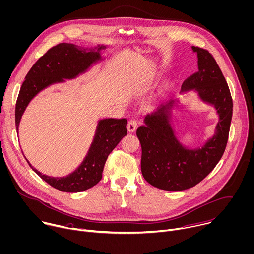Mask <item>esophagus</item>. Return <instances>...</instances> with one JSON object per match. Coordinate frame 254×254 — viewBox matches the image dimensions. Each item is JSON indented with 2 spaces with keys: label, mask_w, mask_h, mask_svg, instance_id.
Segmentation results:
<instances>
[{
  "label": "esophagus",
  "mask_w": 254,
  "mask_h": 254,
  "mask_svg": "<svg viewBox=\"0 0 254 254\" xmlns=\"http://www.w3.org/2000/svg\"><path fill=\"white\" fill-rule=\"evenodd\" d=\"M136 127H137V122L135 120H131V121L128 122L127 130L129 132H134L136 130Z\"/></svg>",
  "instance_id": "34e87169"
}]
</instances>
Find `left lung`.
Wrapping results in <instances>:
<instances>
[{
	"label": "left lung",
	"mask_w": 254,
	"mask_h": 254,
	"mask_svg": "<svg viewBox=\"0 0 254 254\" xmlns=\"http://www.w3.org/2000/svg\"><path fill=\"white\" fill-rule=\"evenodd\" d=\"M197 56L198 70L183 84V96L193 92L202 104L213 107L218 117L213 134L203 144L187 146L174 127L182 100L176 99L147 115L136 130L141 145V174L157 189L181 191L200 183L220 160L228 139L232 99L227 82L213 57L191 47Z\"/></svg>",
	"instance_id": "1"
}]
</instances>
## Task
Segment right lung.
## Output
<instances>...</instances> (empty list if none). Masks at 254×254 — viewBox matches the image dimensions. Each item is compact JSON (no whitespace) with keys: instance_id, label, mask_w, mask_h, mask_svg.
I'll use <instances>...</instances> for the list:
<instances>
[{"instance_id":"right-lung-1","label":"right lung","mask_w":254,"mask_h":254,"mask_svg":"<svg viewBox=\"0 0 254 254\" xmlns=\"http://www.w3.org/2000/svg\"><path fill=\"white\" fill-rule=\"evenodd\" d=\"M108 45L83 48L73 44L62 43L49 50L32 66L23 82L16 105V127L31 101L42 91L65 79H74L101 64L105 57L102 52ZM126 119L99 120L91 146L77 168L66 177H49L32 166V170L53 188L64 192H80L95 187L101 180L109 154L127 134Z\"/></svg>"}]
</instances>
